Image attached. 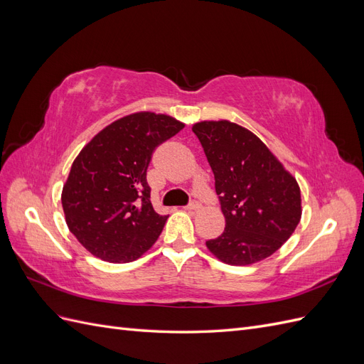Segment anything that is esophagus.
<instances>
[{
  "label": "esophagus",
  "instance_id": "esophagus-1",
  "mask_svg": "<svg viewBox=\"0 0 364 364\" xmlns=\"http://www.w3.org/2000/svg\"><path fill=\"white\" fill-rule=\"evenodd\" d=\"M200 208V205L197 203V202H193V203H190L188 206H185V211H197V209Z\"/></svg>",
  "mask_w": 364,
  "mask_h": 364
}]
</instances>
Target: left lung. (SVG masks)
<instances>
[{
  "label": "left lung",
  "instance_id": "1",
  "mask_svg": "<svg viewBox=\"0 0 364 364\" xmlns=\"http://www.w3.org/2000/svg\"><path fill=\"white\" fill-rule=\"evenodd\" d=\"M193 132L213 168L226 220L225 232L206 247L230 266L270 257L299 225V185L250 130L222 119L200 121Z\"/></svg>",
  "mask_w": 364,
  "mask_h": 364
}]
</instances>
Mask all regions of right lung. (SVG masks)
<instances>
[{"label": "right lung", "mask_w": 364, "mask_h": 364, "mask_svg": "<svg viewBox=\"0 0 364 364\" xmlns=\"http://www.w3.org/2000/svg\"><path fill=\"white\" fill-rule=\"evenodd\" d=\"M185 127L173 117L136 112L114 121L87 142L62 190L65 220L94 257L130 262L146 253L167 222L150 202L153 151Z\"/></svg>", "instance_id": "right-lung-1"}]
</instances>
